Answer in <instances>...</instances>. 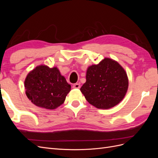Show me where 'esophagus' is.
I'll return each instance as SVG.
<instances>
[{"label":"esophagus","instance_id":"34e87169","mask_svg":"<svg viewBox=\"0 0 158 158\" xmlns=\"http://www.w3.org/2000/svg\"><path fill=\"white\" fill-rule=\"evenodd\" d=\"M80 88V84L76 83V84H74L73 85V88L79 89Z\"/></svg>","mask_w":158,"mask_h":158}]
</instances>
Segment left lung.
Masks as SVG:
<instances>
[{
  "label": "left lung",
  "instance_id": "left-lung-1",
  "mask_svg": "<svg viewBox=\"0 0 158 158\" xmlns=\"http://www.w3.org/2000/svg\"><path fill=\"white\" fill-rule=\"evenodd\" d=\"M86 82L80 88L85 99L98 109L117 106L125 98L128 87L127 73L117 61L105 58L89 66Z\"/></svg>",
  "mask_w": 158,
  "mask_h": 158
}]
</instances>
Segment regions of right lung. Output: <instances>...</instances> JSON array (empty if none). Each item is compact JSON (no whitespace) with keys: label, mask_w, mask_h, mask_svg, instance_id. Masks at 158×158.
Returning <instances> with one entry per match:
<instances>
[{"label":"right lung","mask_w":158,"mask_h":158,"mask_svg":"<svg viewBox=\"0 0 158 158\" xmlns=\"http://www.w3.org/2000/svg\"><path fill=\"white\" fill-rule=\"evenodd\" d=\"M24 86L27 98L36 106L55 109L63 104L71 85L56 67L37 66L27 75Z\"/></svg>","instance_id":"right-lung-1"}]
</instances>
